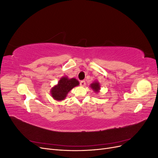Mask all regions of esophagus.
<instances>
[{
    "label": "esophagus",
    "instance_id": "esophagus-1",
    "mask_svg": "<svg viewBox=\"0 0 158 158\" xmlns=\"http://www.w3.org/2000/svg\"><path fill=\"white\" fill-rule=\"evenodd\" d=\"M80 85H82V86H85V80H81L80 82Z\"/></svg>",
    "mask_w": 158,
    "mask_h": 158
}]
</instances>
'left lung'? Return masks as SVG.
<instances>
[{
  "label": "left lung",
  "mask_w": 158,
  "mask_h": 158,
  "mask_svg": "<svg viewBox=\"0 0 158 158\" xmlns=\"http://www.w3.org/2000/svg\"><path fill=\"white\" fill-rule=\"evenodd\" d=\"M90 85H91V88H92L95 91V92H99V89H100V85H99V84L98 82H94Z\"/></svg>",
  "instance_id": "8db88e82"
}]
</instances>
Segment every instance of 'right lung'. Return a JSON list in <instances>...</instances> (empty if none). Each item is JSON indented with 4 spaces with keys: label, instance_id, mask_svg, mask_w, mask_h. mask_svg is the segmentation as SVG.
<instances>
[{
    "label": "right lung",
    "instance_id": "obj_1",
    "mask_svg": "<svg viewBox=\"0 0 158 158\" xmlns=\"http://www.w3.org/2000/svg\"><path fill=\"white\" fill-rule=\"evenodd\" d=\"M78 85L79 82L75 78L69 79L67 77H63L58 84L51 89V95L57 101H61L66 98L69 91Z\"/></svg>",
    "mask_w": 158,
    "mask_h": 158
}]
</instances>
